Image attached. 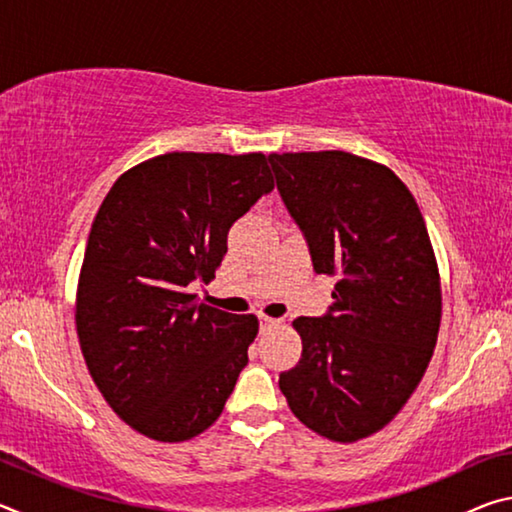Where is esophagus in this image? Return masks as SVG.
Listing matches in <instances>:
<instances>
[{
    "label": "esophagus",
    "instance_id": "34e87169",
    "mask_svg": "<svg viewBox=\"0 0 512 512\" xmlns=\"http://www.w3.org/2000/svg\"><path fill=\"white\" fill-rule=\"evenodd\" d=\"M259 323H262V329H273V327H280L282 325V318H271V316H262L259 318Z\"/></svg>",
    "mask_w": 512,
    "mask_h": 512
}]
</instances>
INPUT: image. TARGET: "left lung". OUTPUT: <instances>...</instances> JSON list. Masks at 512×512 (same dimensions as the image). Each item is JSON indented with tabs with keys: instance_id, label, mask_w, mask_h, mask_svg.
<instances>
[{
	"instance_id": "left-lung-1",
	"label": "left lung",
	"mask_w": 512,
	"mask_h": 512,
	"mask_svg": "<svg viewBox=\"0 0 512 512\" xmlns=\"http://www.w3.org/2000/svg\"><path fill=\"white\" fill-rule=\"evenodd\" d=\"M268 160L314 271L339 277L327 316L293 320L302 354L280 391L318 436L357 443L402 411L436 348L443 291L427 225L386 164L345 151Z\"/></svg>"
}]
</instances>
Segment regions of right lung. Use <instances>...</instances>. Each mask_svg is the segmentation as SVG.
Instances as JSON below:
<instances>
[{
	"instance_id": "right-lung-1",
	"label": "right lung",
	"mask_w": 512,
	"mask_h": 512,
	"mask_svg": "<svg viewBox=\"0 0 512 512\" xmlns=\"http://www.w3.org/2000/svg\"><path fill=\"white\" fill-rule=\"evenodd\" d=\"M264 153H164L121 173L94 216L76 334L94 384L128 427L183 443L212 427L248 363L253 314L196 305L228 232L273 189Z\"/></svg>"
}]
</instances>
